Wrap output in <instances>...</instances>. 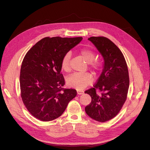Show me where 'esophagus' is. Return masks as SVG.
Instances as JSON below:
<instances>
[{
  "mask_svg": "<svg viewBox=\"0 0 150 150\" xmlns=\"http://www.w3.org/2000/svg\"><path fill=\"white\" fill-rule=\"evenodd\" d=\"M77 93H78V94H79V95H81V94H83L84 93V91L83 90H78L77 91Z\"/></svg>",
  "mask_w": 150,
  "mask_h": 150,
  "instance_id": "esophagus-1",
  "label": "esophagus"
}]
</instances>
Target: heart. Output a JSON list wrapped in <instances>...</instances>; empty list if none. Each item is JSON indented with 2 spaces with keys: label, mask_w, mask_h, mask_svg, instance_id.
<instances>
[{
  "label": "heart",
  "mask_w": 150,
  "mask_h": 150,
  "mask_svg": "<svg viewBox=\"0 0 150 150\" xmlns=\"http://www.w3.org/2000/svg\"><path fill=\"white\" fill-rule=\"evenodd\" d=\"M79 54L86 62L90 64V68L94 74H96L100 71L101 64L98 61L93 62L96 56L93 51L88 49H83L79 51ZM71 53L70 52L65 54L62 57L61 67L62 69L66 72L71 70ZM93 81V76L89 73H76L68 77L66 79V83L70 87L75 88L78 89H83L91 83Z\"/></svg>",
  "instance_id": "1"
}]
</instances>
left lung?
<instances>
[{
	"mask_svg": "<svg viewBox=\"0 0 150 150\" xmlns=\"http://www.w3.org/2000/svg\"><path fill=\"white\" fill-rule=\"evenodd\" d=\"M101 54L104 59L103 71L94 88L86 91L91 102L85 108L90 117L106 122L115 117L126 101L129 79L128 69L123 54L111 40L105 37L88 38ZM98 88L103 93L96 94Z\"/></svg>",
	"mask_w": 150,
	"mask_h": 150,
	"instance_id": "left-lung-1",
	"label": "left lung"
}]
</instances>
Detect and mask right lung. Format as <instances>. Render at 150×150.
Masks as SVG:
<instances>
[{
	"label": "right lung",
	"mask_w": 150,
	"mask_h": 150,
	"mask_svg": "<svg viewBox=\"0 0 150 150\" xmlns=\"http://www.w3.org/2000/svg\"><path fill=\"white\" fill-rule=\"evenodd\" d=\"M83 38H44L27 52L20 74L21 98L30 114L42 121L62 115L68 103L77 95L76 90L63 89L61 73L65 54Z\"/></svg>",
	"instance_id": "obj_1"
}]
</instances>
